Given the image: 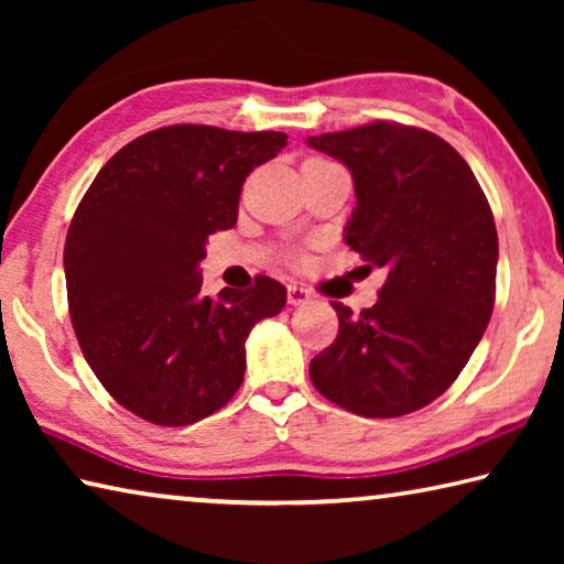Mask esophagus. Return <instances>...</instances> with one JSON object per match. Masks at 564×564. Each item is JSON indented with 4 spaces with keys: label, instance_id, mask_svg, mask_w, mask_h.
Listing matches in <instances>:
<instances>
[{
    "label": "esophagus",
    "instance_id": "1",
    "mask_svg": "<svg viewBox=\"0 0 564 564\" xmlns=\"http://www.w3.org/2000/svg\"><path fill=\"white\" fill-rule=\"evenodd\" d=\"M311 301V291L303 289L299 283H289V303L291 305H305Z\"/></svg>",
    "mask_w": 564,
    "mask_h": 564
}]
</instances>
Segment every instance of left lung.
Returning <instances> with one entry per match:
<instances>
[{
	"instance_id": "obj_1",
	"label": "left lung",
	"mask_w": 564,
	"mask_h": 564,
	"mask_svg": "<svg viewBox=\"0 0 564 564\" xmlns=\"http://www.w3.org/2000/svg\"><path fill=\"white\" fill-rule=\"evenodd\" d=\"M305 141L350 171L346 243L388 271L360 316L333 301L340 330L311 360V380L356 415H408L455 383L488 328L498 273L490 204L467 161L425 129L376 121Z\"/></svg>"
}]
</instances>
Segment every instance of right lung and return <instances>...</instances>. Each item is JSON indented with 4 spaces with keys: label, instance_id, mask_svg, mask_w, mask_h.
Masks as SVG:
<instances>
[{
    "label": "right lung",
    "instance_id": "1",
    "mask_svg": "<svg viewBox=\"0 0 564 564\" xmlns=\"http://www.w3.org/2000/svg\"><path fill=\"white\" fill-rule=\"evenodd\" d=\"M281 131L176 123L119 149L91 181L64 246L69 316L94 376L119 405L178 427L243 383L246 338L279 316L285 285L202 293L206 241L236 226L246 176L285 147Z\"/></svg>",
    "mask_w": 564,
    "mask_h": 564
}]
</instances>
